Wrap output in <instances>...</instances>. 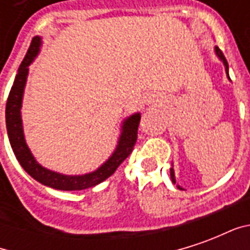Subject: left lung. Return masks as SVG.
I'll return each mask as SVG.
<instances>
[{"mask_svg": "<svg viewBox=\"0 0 250 250\" xmlns=\"http://www.w3.org/2000/svg\"><path fill=\"white\" fill-rule=\"evenodd\" d=\"M214 52H215V56L220 59L221 62H222V64H224V66H225L226 76H228V79L230 80V77H229V65H228V62H226V59H225V56H224V53L221 52V49L218 48V46H214ZM170 177H171V181H173V184H175V174H174V168L173 167L170 168ZM177 188H181V190H184V188H181L179 185H177Z\"/></svg>", "mask_w": 250, "mask_h": 250, "instance_id": "8db88e82", "label": "left lung"}]
</instances>
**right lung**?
Returning a JSON list of instances; mask_svg holds the SVG:
<instances>
[{
    "label": "right lung",
    "instance_id": "right-lung-1",
    "mask_svg": "<svg viewBox=\"0 0 250 250\" xmlns=\"http://www.w3.org/2000/svg\"><path fill=\"white\" fill-rule=\"evenodd\" d=\"M41 44H42V39L40 36L33 37L29 49L26 52V56L24 57L19 68V72L16 75L10 93H9L6 109H5V119H6V131H8L10 146L13 148L14 155L21 165V167L24 168L32 178L44 186L56 188V190H64V191L93 188L111 177L116 171V168L119 167L120 163L131 154L136 138H138V125L141 120V114L135 112L123 120L116 148L100 167L91 173L82 174V175H66V174L52 171L49 168L41 166L40 163L36 161V158L33 157L30 148L26 145L22 118H21L22 98H24L25 85H26L28 73H29V65L40 53Z\"/></svg>",
    "mask_w": 250,
    "mask_h": 250
}]
</instances>
